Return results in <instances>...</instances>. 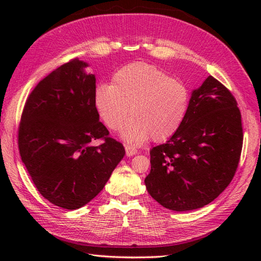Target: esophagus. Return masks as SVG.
Instances as JSON below:
<instances>
[{
  "instance_id": "obj_1",
  "label": "esophagus",
  "mask_w": 261,
  "mask_h": 261,
  "mask_svg": "<svg viewBox=\"0 0 261 261\" xmlns=\"http://www.w3.org/2000/svg\"><path fill=\"white\" fill-rule=\"evenodd\" d=\"M138 152V150L136 148H134V147H131V146H127V145H125V153H126V156L127 157H131V156H135V154Z\"/></svg>"
}]
</instances>
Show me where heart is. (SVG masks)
<instances>
[{"instance_id": "1", "label": "heart", "mask_w": 261, "mask_h": 261, "mask_svg": "<svg viewBox=\"0 0 261 261\" xmlns=\"http://www.w3.org/2000/svg\"><path fill=\"white\" fill-rule=\"evenodd\" d=\"M190 91L180 82L154 65L134 63L120 68L112 85L96 88L95 107L109 129L122 131L130 145L149 139L163 142L179 131L190 109Z\"/></svg>"}]
</instances>
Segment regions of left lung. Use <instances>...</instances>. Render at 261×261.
<instances>
[{"label": "left lung", "instance_id": "obj_1", "mask_svg": "<svg viewBox=\"0 0 261 261\" xmlns=\"http://www.w3.org/2000/svg\"><path fill=\"white\" fill-rule=\"evenodd\" d=\"M236 98L208 76L192 92L179 131L150 150L148 193L164 207L184 212L207 205L231 182L240 160L243 132Z\"/></svg>", "mask_w": 261, "mask_h": 261}]
</instances>
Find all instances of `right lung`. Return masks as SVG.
<instances>
[{"label": "right lung", "mask_w": 261, "mask_h": 261, "mask_svg": "<svg viewBox=\"0 0 261 261\" xmlns=\"http://www.w3.org/2000/svg\"><path fill=\"white\" fill-rule=\"evenodd\" d=\"M86 67L87 63L71 59L39 82L19 126L20 156L33 184L66 210L92 201L125 153L99 122L96 79ZM97 139L103 140L99 146L93 145Z\"/></svg>", "instance_id": "obj_1"}]
</instances>
